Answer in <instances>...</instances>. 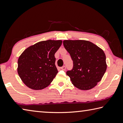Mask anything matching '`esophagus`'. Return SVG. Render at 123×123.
Returning a JSON list of instances; mask_svg holds the SVG:
<instances>
[{
	"mask_svg": "<svg viewBox=\"0 0 123 123\" xmlns=\"http://www.w3.org/2000/svg\"><path fill=\"white\" fill-rule=\"evenodd\" d=\"M61 68V69L62 70H64V71H65V70H66V66H62V67L60 68Z\"/></svg>",
	"mask_w": 123,
	"mask_h": 123,
	"instance_id": "1",
	"label": "esophagus"
}]
</instances>
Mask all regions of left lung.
<instances>
[{"instance_id":"8db88e82","label":"left lung","mask_w":123,"mask_h":123,"mask_svg":"<svg viewBox=\"0 0 123 123\" xmlns=\"http://www.w3.org/2000/svg\"><path fill=\"white\" fill-rule=\"evenodd\" d=\"M63 45L73 60L72 69L66 72L73 85L81 90L96 86L106 70L104 52L87 40H65Z\"/></svg>"}]
</instances>
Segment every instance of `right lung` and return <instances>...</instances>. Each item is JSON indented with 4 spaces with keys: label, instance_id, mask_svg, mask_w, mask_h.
<instances>
[{
    "label": "right lung",
    "instance_id": "right-lung-1",
    "mask_svg": "<svg viewBox=\"0 0 123 123\" xmlns=\"http://www.w3.org/2000/svg\"><path fill=\"white\" fill-rule=\"evenodd\" d=\"M62 44L60 40H48L30 46L18 60V74L27 87L42 90L50 84L58 70L55 54Z\"/></svg>",
    "mask_w": 123,
    "mask_h": 123
}]
</instances>
